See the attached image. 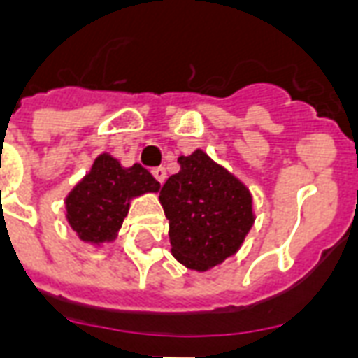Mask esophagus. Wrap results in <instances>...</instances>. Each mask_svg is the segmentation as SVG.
Listing matches in <instances>:
<instances>
[{
    "label": "esophagus",
    "mask_w": 358,
    "mask_h": 358,
    "mask_svg": "<svg viewBox=\"0 0 358 358\" xmlns=\"http://www.w3.org/2000/svg\"><path fill=\"white\" fill-rule=\"evenodd\" d=\"M152 174H154V178H156L159 184H163V182H165V176H167L165 167H154L152 169Z\"/></svg>",
    "instance_id": "obj_1"
}]
</instances>
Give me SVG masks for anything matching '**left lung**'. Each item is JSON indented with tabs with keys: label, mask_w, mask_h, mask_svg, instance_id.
Masks as SVG:
<instances>
[{
	"label": "left lung",
	"mask_w": 358,
	"mask_h": 358,
	"mask_svg": "<svg viewBox=\"0 0 358 358\" xmlns=\"http://www.w3.org/2000/svg\"><path fill=\"white\" fill-rule=\"evenodd\" d=\"M178 163L159 191L171 250L185 267L206 271L241 247L255 223L252 196L206 152L180 156Z\"/></svg>",
	"instance_id": "1"
}]
</instances>
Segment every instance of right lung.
Wrapping results in <instances>:
<instances>
[{
    "mask_svg": "<svg viewBox=\"0 0 358 358\" xmlns=\"http://www.w3.org/2000/svg\"><path fill=\"white\" fill-rule=\"evenodd\" d=\"M157 191L159 182L139 163L126 169L109 154H100L89 174L66 196V219L87 243L113 241L128 215L129 201Z\"/></svg>",
    "mask_w": 358,
    "mask_h": 358,
    "instance_id": "right-lung-1",
    "label": "right lung"
}]
</instances>
